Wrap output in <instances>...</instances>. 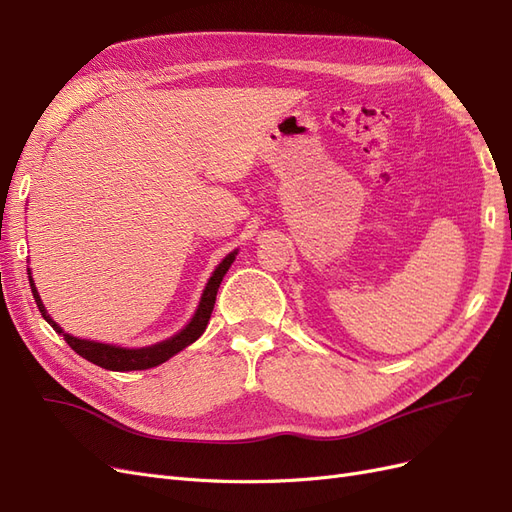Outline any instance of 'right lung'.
Wrapping results in <instances>:
<instances>
[{
	"label": "right lung",
	"mask_w": 512,
	"mask_h": 512,
	"mask_svg": "<svg viewBox=\"0 0 512 512\" xmlns=\"http://www.w3.org/2000/svg\"><path fill=\"white\" fill-rule=\"evenodd\" d=\"M237 252L228 254L222 262L220 267L213 271L211 280L203 292V299H200V305L196 309V314L192 318V322L185 327L181 333H177L175 337L166 339V342H160L156 346H147V348H136V350H128V348H119V346H111V344H98V342H89V339H79V337H72L68 333L61 331V327H57V322L46 314V309L40 301V294L34 286V280L32 275H29V286H32V292H34V299H36V305L40 309L42 318L51 324V327L59 333L64 335L66 344L76 352L81 354L83 359H87L89 363H94L98 367H104V369H111V371H134V369H149V367H156L164 361H168L170 356L181 352L185 346L194 344L196 339L205 333L207 329V322L211 318V312H213V305H215V294H218V288L224 280V275L228 271V267L232 265V260H235Z\"/></svg>",
	"instance_id": "add662e5"
}]
</instances>
